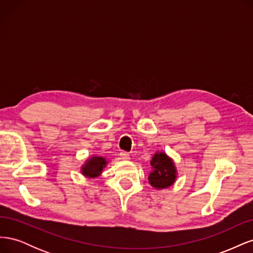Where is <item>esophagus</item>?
I'll list each match as a JSON object with an SVG mask.
<instances>
[{
  "instance_id": "34e87169",
  "label": "esophagus",
  "mask_w": 253,
  "mask_h": 253,
  "mask_svg": "<svg viewBox=\"0 0 253 253\" xmlns=\"http://www.w3.org/2000/svg\"><path fill=\"white\" fill-rule=\"evenodd\" d=\"M120 157H121V159H124V160H128L129 159V155L127 154L126 152H121Z\"/></svg>"
}]
</instances>
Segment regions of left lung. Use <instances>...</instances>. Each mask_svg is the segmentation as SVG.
<instances>
[{
    "mask_svg": "<svg viewBox=\"0 0 253 253\" xmlns=\"http://www.w3.org/2000/svg\"><path fill=\"white\" fill-rule=\"evenodd\" d=\"M152 171L149 175L150 185L156 190L171 187L177 178L174 160L165 152L157 151L151 159Z\"/></svg>",
    "mask_w": 253,
    "mask_h": 253,
    "instance_id": "left-lung-1",
    "label": "left lung"
}]
</instances>
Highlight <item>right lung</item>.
Here are the masks:
<instances>
[{"label": "right lung", "mask_w": 253, "mask_h": 253, "mask_svg": "<svg viewBox=\"0 0 253 253\" xmlns=\"http://www.w3.org/2000/svg\"><path fill=\"white\" fill-rule=\"evenodd\" d=\"M109 160H106V158L102 156H96L93 155L88 157L85 163H84L81 168L80 171L81 174L86 178H97L100 176L103 172L104 168L108 166Z\"/></svg>", "instance_id": "add662e5"}]
</instances>
